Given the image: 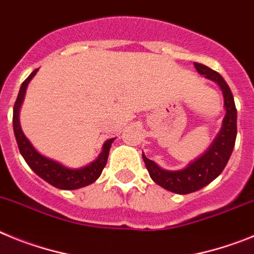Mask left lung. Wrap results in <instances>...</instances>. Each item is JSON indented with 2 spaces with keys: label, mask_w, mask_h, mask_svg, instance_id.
Masks as SVG:
<instances>
[{
  "label": "left lung",
  "mask_w": 254,
  "mask_h": 254,
  "mask_svg": "<svg viewBox=\"0 0 254 254\" xmlns=\"http://www.w3.org/2000/svg\"><path fill=\"white\" fill-rule=\"evenodd\" d=\"M193 65L200 74H204L206 78L216 82L223 91L224 106L227 114L219 135L204 155H201L200 158L181 171L162 170L161 167L143 154V161L153 181L171 192L180 195L195 192L214 181L227 166L237 138V109L229 86L215 70L200 63H193Z\"/></svg>",
  "instance_id": "obj_1"
}]
</instances>
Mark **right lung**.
<instances>
[{
    "mask_svg": "<svg viewBox=\"0 0 254 254\" xmlns=\"http://www.w3.org/2000/svg\"><path fill=\"white\" fill-rule=\"evenodd\" d=\"M36 72H38V69L34 70L30 76L22 82L21 87H20V92L17 95V99H16L15 105H13V132H15V138L16 141H17V147H19L20 153H21L25 161H26V163L29 164V167L39 177H42L44 181H47L48 184L57 187V189L76 190L93 184L101 176L102 170L106 166L107 157H109V152H110V147L114 138L106 140V143L104 144V148H102L101 154L99 155V158L96 159L95 162L83 167V168L69 170L67 167L62 166L58 162L52 161V159L47 158V157L36 152L30 141L27 140L26 136L24 135L21 127H20L19 111L20 106L22 104V100H24L27 84H29L30 79L35 76Z\"/></svg>",
    "mask_w": 254,
    "mask_h": 254,
    "instance_id": "add662e5",
    "label": "right lung"
}]
</instances>
